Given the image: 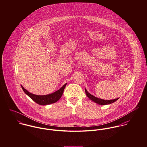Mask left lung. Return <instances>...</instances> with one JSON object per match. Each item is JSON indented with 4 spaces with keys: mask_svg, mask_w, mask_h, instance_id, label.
Segmentation results:
<instances>
[{
    "mask_svg": "<svg viewBox=\"0 0 147 147\" xmlns=\"http://www.w3.org/2000/svg\"><path fill=\"white\" fill-rule=\"evenodd\" d=\"M85 92H86V95L90 100H91L92 101L95 102V103L98 104V105H108V104L113 103L114 102L116 101L119 98H115L113 100H104V99H101L100 98H96V97L94 96V95H91L87 91V90L86 88H85Z\"/></svg>",
    "mask_w": 147,
    "mask_h": 147,
    "instance_id": "1",
    "label": "left lung"
}]
</instances>
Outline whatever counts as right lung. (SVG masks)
<instances>
[{
  "label": "right lung",
  "instance_id": "1",
  "mask_svg": "<svg viewBox=\"0 0 147 147\" xmlns=\"http://www.w3.org/2000/svg\"><path fill=\"white\" fill-rule=\"evenodd\" d=\"M66 84L67 83H65L62 87L53 93L46 95H37L33 94L24 88L22 85H21V86L24 92L29 97L31 98L34 101L41 105H46L57 102L61 98L63 95Z\"/></svg>",
  "mask_w": 147,
  "mask_h": 147
}]
</instances>
